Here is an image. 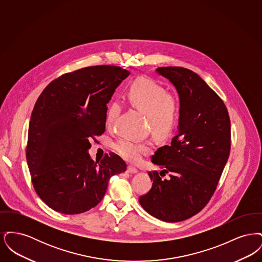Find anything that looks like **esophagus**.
Listing matches in <instances>:
<instances>
[{
	"label": "esophagus",
	"instance_id": "34e87169",
	"mask_svg": "<svg viewBox=\"0 0 262 262\" xmlns=\"http://www.w3.org/2000/svg\"><path fill=\"white\" fill-rule=\"evenodd\" d=\"M126 172L129 173V174H136V173H137V169L136 167L129 165V166H127V168H126Z\"/></svg>",
	"mask_w": 262,
	"mask_h": 262
}]
</instances>
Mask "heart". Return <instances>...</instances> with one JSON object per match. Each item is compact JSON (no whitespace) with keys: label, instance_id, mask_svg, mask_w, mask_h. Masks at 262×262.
Instances as JSON below:
<instances>
[{"label":"heart","instance_id":"heart-1","mask_svg":"<svg viewBox=\"0 0 262 262\" xmlns=\"http://www.w3.org/2000/svg\"><path fill=\"white\" fill-rule=\"evenodd\" d=\"M127 99L137 110L145 113L152 133L156 137H170L177 128L181 117V99L166 88L148 78H137L127 91ZM122 112V104L113 100L106 112L105 123L112 127ZM114 149L129 162H138L152 149L150 141L122 137L114 143Z\"/></svg>","mask_w":262,"mask_h":262}]
</instances>
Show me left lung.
<instances>
[{
    "label": "left lung",
    "mask_w": 262,
    "mask_h": 262,
    "mask_svg": "<svg viewBox=\"0 0 262 262\" xmlns=\"http://www.w3.org/2000/svg\"><path fill=\"white\" fill-rule=\"evenodd\" d=\"M156 72L178 91L179 132L152 156L162 171L148 173L152 187L138 200L153 217L174 223L201 211L216 190L231 149V122L223 100L198 74L181 67Z\"/></svg>",
    "instance_id": "obj_1"
}]
</instances>
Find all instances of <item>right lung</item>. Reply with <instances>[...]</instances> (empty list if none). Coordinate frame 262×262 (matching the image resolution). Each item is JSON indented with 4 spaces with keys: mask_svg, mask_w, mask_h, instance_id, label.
<instances>
[{
    "mask_svg": "<svg viewBox=\"0 0 262 262\" xmlns=\"http://www.w3.org/2000/svg\"><path fill=\"white\" fill-rule=\"evenodd\" d=\"M129 74L117 66L83 68L56 78L38 97L26 160L35 191L53 210H90L104 198L110 178L126 170L115 153L94 162L88 151L89 140L105 132L107 103Z\"/></svg>",
    "mask_w": 262,
    "mask_h": 262,
    "instance_id": "right-lung-1",
    "label": "right lung"
}]
</instances>
